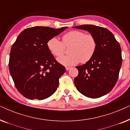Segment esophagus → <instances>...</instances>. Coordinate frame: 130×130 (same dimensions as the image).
<instances>
[{"instance_id": "34e87169", "label": "esophagus", "mask_w": 130, "mask_h": 130, "mask_svg": "<svg viewBox=\"0 0 130 130\" xmlns=\"http://www.w3.org/2000/svg\"><path fill=\"white\" fill-rule=\"evenodd\" d=\"M70 69H71V67H66V70L67 71L69 70H70Z\"/></svg>"}]
</instances>
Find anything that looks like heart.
Wrapping results in <instances>:
<instances>
[{"mask_svg": "<svg viewBox=\"0 0 130 130\" xmlns=\"http://www.w3.org/2000/svg\"><path fill=\"white\" fill-rule=\"evenodd\" d=\"M96 45L93 35L86 34L81 31H72L65 34L62 37V42L56 37L50 39L47 42L48 48L57 57L63 54L66 46H71L69 50L70 55L57 58V61L65 66L89 61L93 56Z\"/></svg>", "mask_w": 130, "mask_h": 130, "instance_id": "heart-1", "label": "heart"}]
</instances>
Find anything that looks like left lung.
Listing matches in <instances>:
<instances>
[{
  "label": "left lung",
  "instance_id": "1",
  "mask_svg": "<svg viewBox=\"0 0 130 130\" xmlns=\"http://www.w3.org/2000/svg\"><path fill=\"white\" fill-rule=\"evenodd\" d=\"M73 28L88 31L97 43L92 57L76 67L79 74L74 78V85L85 96L98 98L109 93L116 84L122 64L121 48L113 34L105 28L93 25Z\"/></svg>",
  "mask_w": 130,
  "mask_h": 130
}]
</instances>
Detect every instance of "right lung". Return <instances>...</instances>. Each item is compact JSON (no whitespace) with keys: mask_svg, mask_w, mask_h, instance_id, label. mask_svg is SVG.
I'll return each mask as SVG.
<instances>
[{"mask_svg":"<svg viewBox=\"0 0 130 130\" xmlns=\"http://www.w3.org/2000/svg\"><path fill=\"white\" fill-rule=\"evenodd\" d=\"M67 28H26L12 45L9 61L10 73L18 90L26 98L42 100L56 91L58 79L66 69L55 59L48 48L47 42Z\"/></svg>","mask_w":130,"mask_h":130,"instance_id":"add662e5","label":"right lung"}]
</instances>
